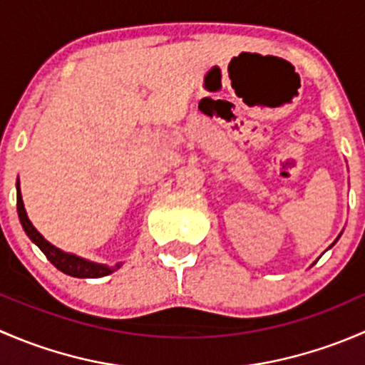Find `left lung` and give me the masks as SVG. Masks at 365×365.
<instances>
[{
    "label": "left lung",
    "instance_id": "obj_1",
    "mask_svg": "<svg viewBox=\"0 0 365 365\" xmlns=\"http://www.w3.org/2000/svg\"><path fill=\"white\" fill-rule=\"evenodd\" d=\"M337 240H339V237H337ZM337 240H336V242H337ZM336 242H334V244H336Z\"/></svg>",
    "mask_w": 365,
    "mask_h": 365
}]
</instances>
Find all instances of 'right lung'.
<instances>
[{
  "label": "right lung",
  "instance_id": "obj_1",
  "mask_svg": "<svg viewBox=\"0 0 365 365\" xmlns=\"http://www.w3.org/2000/svg\"><path fill=\"white\" fill-rule=\"evenodd\" d=\"M17 213H19V220L21 224H23V230L29 237V240H31L35 245H38L40 251L46 254L47 259H49L58 270L70 275V277H79V279L104 277V275L113 274L114 270H118V268L121 267V263L114 264V267H108V264H101V263H91V261L83 259V257L76 256V254L60 251V249L54 247L53 244H49V242H47L46 238L35 230L31 220L28 219V213H26L24 210L23 197H21L19 182H17Z\"/></svg>",
  "mask_w": 365,
  "mask_h": 365
}]
</instances>
